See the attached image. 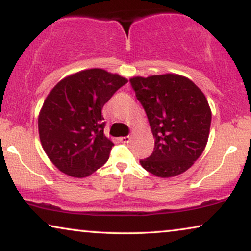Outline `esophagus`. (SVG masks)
Segmentation results:
<instances>
[{"label": "esophagus", "mask_w": 251, "mask_h": 251, "mask_svg": "<svg viewBox=\"0 0 251 251\" xmlns=\"http://www.w3.org/2000/svg\"><path fill=\"white\" fill-rule=\"evenodd\" d=\"M119 141L120 142H123V143H128L129 141H131V136H122V138L119 139Z\"/></svg>", "instance_id": "34e87169"}]
</instances>
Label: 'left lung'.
<instances>
[{"label": "left lung", "mask_w": 251, "mask_h": 251, "mask_svg": "<svg viewBox=\"0 0 251 251\" xmlns=\"http://www.w3.org/2000/svg\"><path fill=\"white\" fill-rule=\"evenodd\" d=\"M145 109L155 148L142 168L160 178L181 175L202 155L208 142L211 110L192 80L172 75L129 79Z\"/></svg>", "instance_id": "8db88e82"}]
</instances>
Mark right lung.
Returning a JSON list of instances; mask_svg holds the SVG:
<instances>
[{
	"label": "right lung",
	"instance_id": "obj_1",
	"mask_svg": "<svg viewBox=\"0 0 251 251\" xmlns=\"http://www.w3.org/2000/svg\"><path fill=\"white\" fill-rule=\"evenodd\" d=\"M127 79L91 69L66 76L51 89L39 115L42 148L65 175L83 178L109 159L102 109Z\"/></svg>",
	"mask_w": 251,
	"mask_h": 251
}]
</instances>
